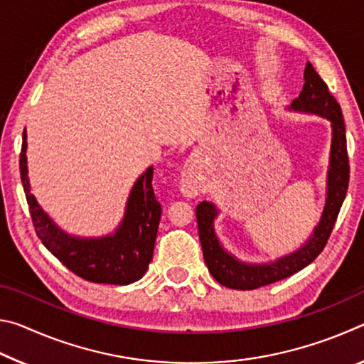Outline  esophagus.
<instances>
[{
  "label": "esophagus",
  "mask_w": 364,
  "mask_h": 364,
  "mask_svg": "<svg viewBox=\"0 0 364 364\" xmlns=\"http://www.w3.org/2000/svg\"><path fill=\"white\" fill-rule=\"evenodd\" d=\"M180 186H181L183 193L191 197V196H196L197 193H199L200 184H199V181H197V178H196L194 173L186 171V173H183V176H181Z\"/></svg>",
  "instance_id": "1"
}]
</instances>
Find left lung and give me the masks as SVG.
<instances>
[{"label": "left lung", "mask_w": 364, "mask_h": 364, "mask_svg": "<svg viewBox=\"0 0 364 364\" xmlns=\"http://www.w3.org/2000/svg\"><path fill=\"white\" fill-rule=\"evenodd\" d=\"M291 109L301 112L318 114L332 123L331 144V168L328 175V199H326L321 221L315 228L310 241L294 254L282 257L281 260L269 264H245L237 262L221 247L213 231V218L217 208L210 202H200L196 207L197 228L204 252V260L212 276L220 284L239 291H252L276 281L286 279L297 271L304 269L321 254L328 244L332 230L341 212L345 196H347L350 165L347 152V136L341 104L329 93L328 85L318 75L310 63L305 67V83L297 100L292 101Z\"/></svg>", "instance_id": "left-lung-1"}]
</instances>
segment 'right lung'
Listing matches in <instances>:
<instances>
[{"instance_id":"right-lung-1","label":"right lung","mask_w":364,"mask_h":364,"mask_svg":"<svg viewBox=\"0 0 364 364\" xmlns=\"http://www.w3.org/2000/svg\"><path fill=\"white\" fill-rule=\"evenodd\" d=\"M27 136H22L21 180L36 236L58 260L78 278L100 284L125 286L143 278L152 260L160 221V207L152 189L154 168H147L134 183L127 204L125 218L115 234L101 239H77L49 220L30 194L27 178Z\"/></svg>"}]
</instances>
